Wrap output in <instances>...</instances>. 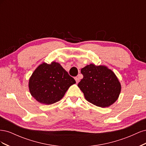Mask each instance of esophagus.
I'll list each match as a JSON object with an SVG mask.
<instances>
[{
	"mask_svg": "<svg viewBox=\"0 0 146 146\" xmlns=\"http://www.w3.org/2000/svg\"><path fill=\"white\" fill-rule=\"evenodd\" d=\"M75 80H76V83H78V82H79V81H80V79H79V78H78V77H75Z\"/></svg>",
	"mask_w": 146,
	"mask_h": 146,
	"instance_id": "1",
	"label": "esophagus"
}]
</instances>
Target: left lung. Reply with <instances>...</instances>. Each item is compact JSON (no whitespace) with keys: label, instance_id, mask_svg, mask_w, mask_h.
Wrapping results in <instances>:
<instances>
[{"label":"left lung","instance_id":"left-lung-1","mask_svg":"<svg viewBox=\"0 0 146 146\" xmlns=\"http://www.w3.org/2000/svg\"><path fill=\"white\" fill-rule=\"evenodd\" d=\"M83 78L78 86L85 99L100 107H107L117 99L121 86L111 70L104 66L87 65L81 69Z\"/></svg>","mask_w":146,"mask_h":146}]
</instances>
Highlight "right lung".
<instances>
[{
    "label": "right lung",
    "mask_w": 146,
    "mask_h": 146,
    "mask_svg": "<svg viewBox=\"0 0 146 146\" xmlns=\"http://www.w3.org/2000/svg\"><path fill=\"white\" fill-rule=\"evenodd\" d=\"M76 81L59 63H44L35 69L29 80L32 96L39 102L50 105L63 98Z\"/></svg>",
    "instance_id": "obj_1"
}]
</instances>
